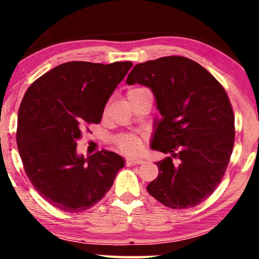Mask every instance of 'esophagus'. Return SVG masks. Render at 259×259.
Wrapping results in <instances>:
<instances>
[{
	"label": "esophagus",
	"instance_id": "34e87169",
	"mask_svg": "<svg viewBox=\"0 0 259 259\" xmlns=\"http://www.w3.org/2000/svg\"><path fill=\"white\" fill-rule=\"evenodd\" d=\"M144 160L142 158H127L126 159V164L127 165H136V164H142Z\"/></svg>",
	"mask_w": 259,
	"mask_h": 259
}]
</instances>
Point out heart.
Instances as JSON below:
<instances>
[{
	"instance_id": "heart-1",
	"label": "heart",
	"mask_w": 259,
	"mask_h": 259,
	"mask_svg": "<svg viewBox=\"0 0 259 259\" xmlns=\"http://www.w3.org/2000/svg\"><path fill=\"white\" fill-rule=\"evenodd\" d=\"M136 89H140V88H136ZM136 89H132V90H136ZM117 146L123 153L135 154L138 153L140 148H141L142 142L138 136L123 135L117 139Z\"/></svg>"
}]
</instances>
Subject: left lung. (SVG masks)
I'll list each match as a JSON object with an SVG mask.
<instances>
[{"label": "left lung", "mask_w": 259, "mask_h": 259, "mask_svg": "<svg viewBox=\"0 0 259 259\" xmlns=\"http://www.w3.org/2000/svg\"><path fill=\"white\" fill-rule=\"evenodd\" d=\"M152 90L162 115L151 148L168 153L147 191L173 209L197 206L221 184L235 141V117L227 92L192 59L169 56L139 63L126 84ZM180 160L178 165L174 159Z\"/></svg>", "instance_id": "1"}]
</instances>
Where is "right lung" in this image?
Returning <instances> with one entry per match:
<instances>
[{
	"label": "right lung",
	"mask_w": 259,
	"mask_h": 259,
	"mask_svg": "<svg viewBox=\"0 0 259 259\" xmlns=\"http://www.w3.org/2000/svg\"><path fill=\"white\" fill-rule=\"evenodd\" d=\"M132 67V62H67L26 90L18 113V151L32 186L53 207L70 213L89 209L124 167L119 154L107 150L79 156L76 141L85 126L100 123L107 101Z\"/></svg>",
	"instance_id": "right-lung-1"
}]
</instances>
